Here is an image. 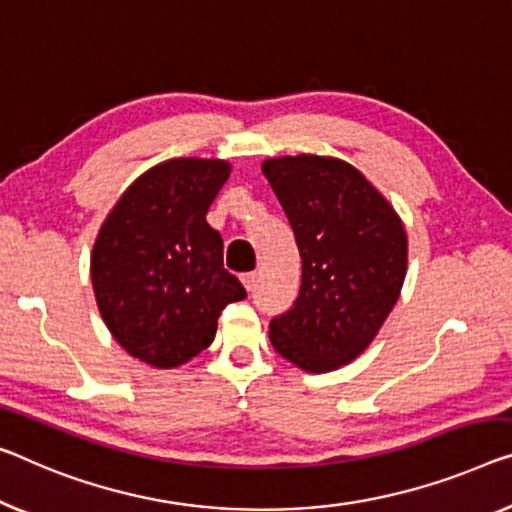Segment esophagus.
Returning <instances> with one entry per match:
<instances>
[{
  "label": "esophagus",
  "mask_w": 512,
  "mask_h": 512,
  "mask_svg": "<svg viewBox=\"0 0 512 512\" xmlns=\"http://www.w3.org/2000/svg\"><path fill=\"white\" fill-rule=\"evenodd\" d=\"M241 282H243V287L248 289V292H253V289H255V282H257V273H255V271L243 273V276H241Z\"/></svg>",
  "instance_id": "34e87169"
}]
</instances>
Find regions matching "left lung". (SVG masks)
Masks as SVG:
<instances>
[{"mask_svg":"<svg viewBox=\"0 0 512 512\" xmlns=\"http://www.w3.org/2000/svg\"><path fill=\"white\" fill-rule=\"evenodd\" d=\"M301 253V289L273 317L276 352L305 372L361 356L398 303L407 232L386 197L354 165L331 156H282L262 165Z\"/></svg>","mask_w":512,"mask_h":512,"instance_id":"8db88e82","label":"left lung"}]
</instances>
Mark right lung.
Segmentation results:
<instances>
[{
  "instance_id": "1",
  "label": "right lung",
  "mask_w": 512,
  "mask_h": 512,
  "mask_svg": "<svg viewBox=\"0 0 512 512\" xmlns=\"http://www.w3.org/2000/svg\"><path fill=\"white\" fill-rule=\"evenodd\" d=\"M230 172L218 158L165 160L124 190L98 230V310L114 340L154 368H177L207 349L225 305L246 299L207 223Z\"/></svg>"
}]
</instances>
